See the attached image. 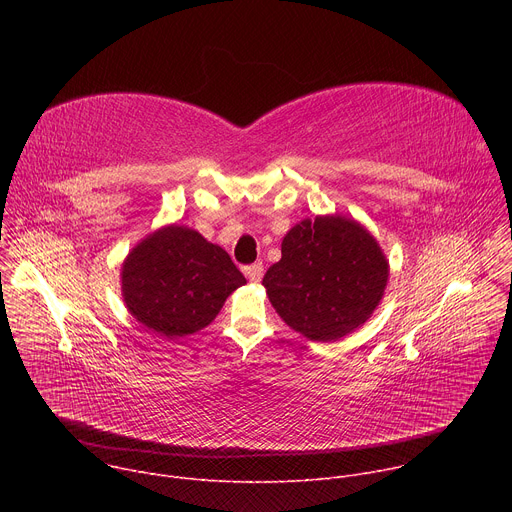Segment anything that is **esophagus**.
I'll return each instance as SVG.
<instances>
[{"label":"esophagus","mask_w":512,"mask_h":512,"mask_svg":"<svg viewBox=\"0 0 512 512\" xmlns=\"http://www.w3.org/2000/svg\"><path fill=\"white\" fill-rule=\"evenodd\" d=\"M245 275H247L249 281H253V283L261 281V277H263V263H253V265L245 267Z\"/></svg>","instance_id":"esophagus-1"}]
</instances>
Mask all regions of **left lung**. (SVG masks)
I'll return each mask as SVG.
<instances>
[{"label":"left lung","instance_id":"8db88e82","mask_svg":"<svg viewBox=\"0 0 512 512\" xmlns=\"http://www.w3.org/2000/svg\"><path fill=\"white\" fill-rule=\"evenodd\" d=\"M389 279L377 239L346 216L306 218L281 243L263 285L281 320L314 342L338 340L371 318Z\"/></svg>","mask_w":512,"mask_h":512}]
</instances>
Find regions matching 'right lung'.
<instances>
[{"instance_id": "1", "label": "right lung", "mask_w": 512, "mask_h": 512, "mask_svg": "<svg viewBox=\"0 0 512 512\" xmlns=\"http://www.w3.org/2000/svg\"><path fill=\"white\" fill-rule=\"evenodd\" d=\"M245 283L225 249L178 225L143 239L121 269L123 302L131 316L170 340L206 328Z\"/></svg>"}]
</instances>
